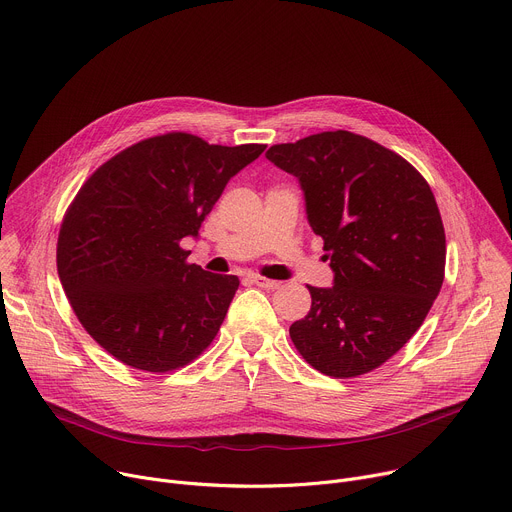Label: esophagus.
Returning <instances> with one entry per match:
<instances>
[{
    "label": "esophagus",
    "instance_id": "1",
    "mask_svg": "<svg viewBox=\"0 0 512 512\" xmlns=\"http://www.w3.org/2000/svg\"><path fill=\"white\" fill-rule=\"evenodd\" d=\"M250 280L254 282V285H258V287H262V289H266V291H274V289H278V287H280V282H278V280H270V278L260 276V274H252V276H250Z\"/></svg>",
    "mask_w": 512,
    "mask_h": 512
}]
</instances>
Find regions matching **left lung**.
I'll return each instance as SVG.
<instances>
[{
  "label": "left lung",
  "mask_w": 512,
  "mask_h": 512,
  "mask_svg": "<svg viewBox=\"0 0 512 512\" xmlns=\"http://www.w3.org/2000/svg\"><path fill=\"white\" fill-rule=\"evenodd\" d=\"M266 158L295 175L323 238L333 287H309L291 325L299 354L333 378H356L399 352L425 321L445 274V232L431 187L403 156L346 132L274 144Z\"/></svg>",
  "instance_id": "obj_1"
}]
</instances>
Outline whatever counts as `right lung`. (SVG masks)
<instances>
[{"label":"right lung","instance_id":"add662e5","mask_svg":"<svg viewBox=\"0 0 512 512\" xmlns=\"http://www.w3.org/2000/svg\"><path fill=\"white\" fill-rule=\"evenodd\" d=\"M264 148L168 132L111 156L85 181L63 217L56 268L107 354L162 374L209 348L240 280L189 264L181 240L197 238L227 181Z\"/></svg>","mask_w":512,"mask_h":512}]
</instances>
